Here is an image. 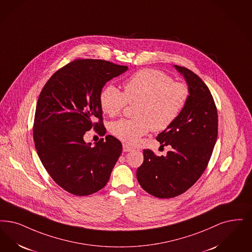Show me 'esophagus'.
Instances as JSON below:
<instances>
[{
    "label": "esophagus",
    "instance_id": "1",
    "mask_svg": "<svg viewBox=\"0 0 252 252\" xmlns=\"http://www.w3.org/2000/svg\"><path fill=\"white\" fill-rule=\"evenodd\" d=\"M133 150V148L128 146L127 144H123V151L124 152H130Z\"/></svg>",
    "mask_w": 252,
    "mask_h": 252
}]
</instances>
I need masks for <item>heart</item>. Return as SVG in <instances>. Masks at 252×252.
<instances>
[{
    "mask_svg": "<svg viewBox=\"0 0 252 252\" xmlns=\"http://www.w3.org/2000/svg\"><path fill=\"white\" fill-rule=\"evenodd\" d=\"M189 90L185 83L172 81L160 70L144 68L124 82V93L114 85H107L99 95L100 107L109 116L118 115L126 104H136L134 117L112 122L113 136L127 144L138 143L150 129L162 131L178 118L189 99Z\"/></svg>",
    "mask_w": 252,
    "mask_h": 252,
    "instance_id": "1",
    "label": "heart"
}]
</instances>
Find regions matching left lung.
Segmentation results:
<instances>
[{
  "instance_id": "obj_1",
  "label": "left lung",
  "mask_w": 252,
  "mask_h": 252,
  "mask_svg": "<svg viewBox=\"0 0 252 252\" xmlns=\"http://www.w3.org/2000/svg\"><path fill=\"white\" fill-rule=\"evenodd\" d=\"M174 68L185 78L189 95L178 118L157 138L171 151L159 157L143 150L144 160L137 170L141 188L161 199L191 188L206 169L218 138V111L208 87L189 69Z\"/></svg>"
}]
</instances>
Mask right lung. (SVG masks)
Here are the masks:
<instances>
[{
	"mask_svg": "<svg viewBox=\"0 0 252 252\" xmlns=\"http://www.w3.org/2000/svg\"><path fill=\"white\" fill-rule=\"evenodd\" d=\"M127 69L108 61H73L55 72L41 91L32 130L34 146L51 178L71 194L100 190L121 155V141L111 135L94 145L83 138L93 127L105 135L101 91Z\"/></svg>",
	"mask_w": 252,
	"mask_h": 252,
	"instance_id": "right-lung-1",
	"label": "right lung"
}]
</instances>
